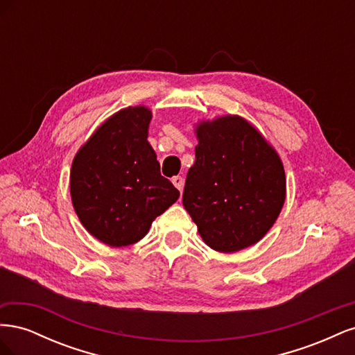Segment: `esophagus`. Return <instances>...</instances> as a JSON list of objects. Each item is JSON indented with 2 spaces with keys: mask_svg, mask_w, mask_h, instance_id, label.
Masks as SVG:
<instances>
[{
  "mask_svg": "<svg viewBox=\"0 0 355 355\" xmlns=\"http://www.w3.org/2000/svg\"><path fill=\"white\" fill-rule=\"evenodd\" d=\"M171 182H173V185H175L179 191L184 189V178H182V176H175L173 179H171Z\"/></svg>",
  "mask_w": 355,
  "mask_h": 355,
  "instance_id": "34e87169",
  "label": "esophagus"
}]
</instances>
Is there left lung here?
I'll use <instances>...</instances> for the list:
<instances>
[{
  "mask_svg": "<svg viewBox=\"0 0 355 355\" xmlns=\"http://www.w3.org/2000/svg\"><path fill=\"white\" fill-rule=\"evenodd\" d=\"M197 137L182 202L204 243L218 252H239L259 241L282 211V159L240 116L202 123Z\"/></svg>",
  "mask_w": 355,
  "mask_h": 355,
  "instance_id": "left-lung-1",
  "label": "left lung"
}]
</instances>
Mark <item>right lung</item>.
<instances>
[{"instance_id":"1","label":"right lung","mask_w":355,"mask_h":355,"mask_svg":"<svg viewBox=\"0 0 355 355\" xmlns=\"http://www.w3.org/2000/svg\"><path fill=\"white\" fill-rule=\"evenodd\" d=\"M151 116L145 106L118 111L73 158V209L84 228L111 247L144 239L153 220L179 198L146 141Z\"/></svg>"}]
</instances>
